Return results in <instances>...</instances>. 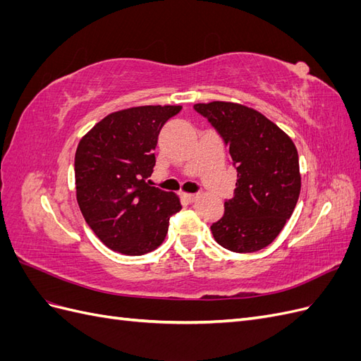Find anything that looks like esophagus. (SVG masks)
<instances>
[{"instance_id":"34e87169","label":"esophagus","mask_w":361,"mask_h":361,"mask_svg":"<svg viewBox=\"0 0 361 361\" xmlns=\"http://www.w3.org/2000/svg\"><path fill=\"white\" fill-rule=\"evenodd\" d=\"M182 197L187 200L188 203H194V202L199 200V194H187V192H185V194H182Z\"/></svg>"}]
</instances>
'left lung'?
<instances>
[{
	"mask_svg": "<svg viewBox=\"0 0 361 361\" xmlns=\"http://www.w3.org/2000/svg\"><path fill=\"white\" fill-rule=\"evenodd\" d=\"M216 128L238 171L235 197L211 226L215 241L235 253L268 247L283 231L301 191L292 138L255 108L236 102L195 104Z\"/></svg>",
	"mask_w": 361,
	"mask_h": 361,
	"instance_id": "left-lung-1",
	"label": "left lung"
}]
</instances>
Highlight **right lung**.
<instances>
[{
  "instance_id": "1",
  "label": "right lung",
  "mask_w": 361,
  "mask_h": 361,
  "mask_svg": "<svg viewBox=\"0 0 361 361\" xmlns=\"http://www.w3.org/2000/svg\"><path fill=\"white\" fill-rule=\"evenodd\" d=\"M180 105H141L104 117L75 154V187L82 216L101 241L128 256L157 250L170 216L182 209L178 194L152 187L158 134Z\"/></svg>"
}]
</instances>
